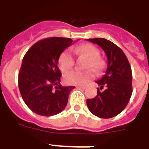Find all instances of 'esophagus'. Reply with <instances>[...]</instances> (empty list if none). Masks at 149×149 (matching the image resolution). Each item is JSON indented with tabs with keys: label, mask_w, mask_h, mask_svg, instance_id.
Instances as JSON below:
<instances>
[{
	"label": "esophagus",
	"mask_w": 149,
	"mask_h": 149,
	"mask_svg": "<svg viewBox=\"0 0 149 149\" xmlns=\"http://www.w3.org/2000/svg\"><path fill=\"white\" fill-rule=\"evenodd\" d=\"M77 88L83 89V90H84V89H86V86H77Z\"/></svg>",
	"instance_id": "34e87169"
}]
</instances>
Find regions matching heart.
Instances as JSON below:
<instances>
[{"label":"heart","mask_w":149,"mask_h":149,"mask_svg":"<svg viewBox=\"0 0 149 149\" xmlns=\"http://www.w3.org/2000/svg\"><path fill=\"white\" fill-rule=\"evenodd\" d=\"M72 52L77 56H85L90 58L87 68H92L95 72L101 70V63L98 59L100 52L97 48L91 44H84L77 45L71 49ZM58 67L63 72L69 71L74 65V58L69 50H65L60 54L58 60ZM94 77L92 70L82 72L79 70H72L65 75L64 79L66 84L71 85H84Z\"/></svg>","instance_id":"obj_1"}]
</instances>
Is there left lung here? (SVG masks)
<instances>
[{
  "mask_svg": "<svg viewBox=\"0 0 149 149\" xmlns=\"http://www.w3.org/2000/svg\"><path fill=\"white\" fill-rule=\"evenodd\" d=\"M87 41L102 48L107 58L106 71L101 79L96 81L97 95L86 100L91 113L100 118H111L121 112L128 104L132 93V68L121 49L111 41L102 38H89Z\"/></svg>",
  "mask_w": 149,
  "mask_h": 149,
  "instance_id": "8db88e82",
  "label": "left lung"
}]
</instances>
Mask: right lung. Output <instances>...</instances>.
<instances>
[{
	"mask_svg": "<svg viewBox=\"0 0 149 149\" xmlns=\"http://www.w3.org/2000/svg\"><path fill=\"white\" fill-rule=\"evenodd\" d=\"M72 44L71 38H47L35 43L24 55L18 73V87L23 100L34 113L49 117L65 109L75 86L60 84L58 60Z\"/></svg>",
	"mask_w": 149,
	"mask_h": 149,
	"instance_id": "add662e5",
	"label": "right lung"
}]
</instances>
